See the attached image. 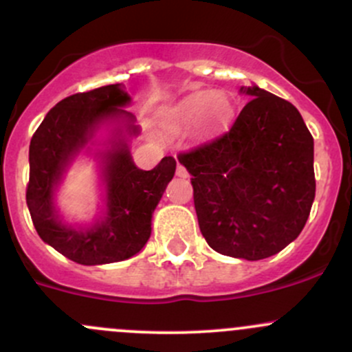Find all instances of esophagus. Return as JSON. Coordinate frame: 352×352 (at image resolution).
<instances>
[{
    "label": "esophagus",
    "mask_w": 352,
    "mask_h": 352,
    "mask_svg": "<svg viewBox=\"0 0 352 352\" xmlns=\"http://www.w3.org/2000/svg\"><path fill=\"white\" fill-rule=\"evenodd\" d=\"M176 176H177V177H188L186 168H184V166H181V164H177V168H176Z\"/></svg>",
    "instance_id": "obj_1"
}]
</instances>
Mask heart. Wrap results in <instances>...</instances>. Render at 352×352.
<instances>
[{"mask_svg":"<svg viewBox=\"0 0 352 352\" xmlns=\"http://www.w3.org/2000/svg\"><path fill=\"white\" fill-rule=\"evenodd\" d=\"M233 116V102L221 92H196L177 105V117L195 122L201 117L208 127H220Z\"/></svg>","mask_w":352,"mask_h":352,"instance_id":"obj_1","label":"heart"}]
</instances>
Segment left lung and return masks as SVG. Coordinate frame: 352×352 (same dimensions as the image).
I'll return each instance as SVG.
<instances>
[{
	"label": "left lung",
	"mask_w": 352,
	"mask_h": 352,
	"mask_svg": "<svg viewBox=\"0 0 352 352\" xmlns=\"http://www.w3.org/2000/svg\"><path fill=\"white\" fill-rule=\"evenodd\" d=\"M230 129L179 153L191 175L199 230L214 252L275 255L300 235L316 196L314 139L290 102L260 89Z\"/></svg>",
	"instance_id": "obj_1"
}]
</instances>
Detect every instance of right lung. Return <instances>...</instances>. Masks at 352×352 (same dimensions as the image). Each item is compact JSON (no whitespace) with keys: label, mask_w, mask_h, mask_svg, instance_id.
I'll return each instance as SVG.
<instances>
[{"label":"right lung","mask_w":352,"mask_h":352,"mask_svg":"<svg viewBox=\"0 0 352 352\" xmlns=\"http://www.w3.org/2000/svg\"><path fill=\"white\" fill-rule=\"evenodd\" d=\"M131 102L120 84L74 94L45 116L30 142L28 205L35 230L45 243L82 265L122 262L141 252L151 236V218L176 171L173 156L162 157L151 171L132 161L126 139L112 141L104 154L105 217L90 228L62 223L54 192L70 161L107 120H122L131 135L139 134L134 116L124 111Z\"/></svg>","instance_id":"obj_1"}]
</instances>
